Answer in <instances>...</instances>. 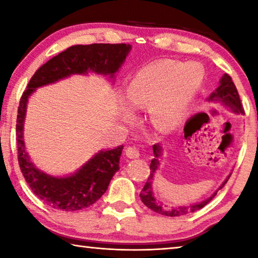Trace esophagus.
<instances>
[{
  "label": "esophagus",
  "instance_id": "34e87169",
  "mask_svg": "<svg viewBox=\"0 0 258 258\" xmlns=\"http://www.w3.org/2000/svg\"><path fill=\"white\" fill-rule=\"evenodd\" d=\"M125 154H126V157H127V158H130V159H137L140 157V151H139L138 148H135V147L126 148Z\"/></svg>",
  "mask_w": 258,
  "mask_h": 258
}]
</instances>
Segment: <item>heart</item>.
<instances>
[{"label":"heart","instance_id":"heart-1","mask_svg":"<svg viewBox=\"0 0 258 258\" xmlns=\"http://www.w3.org/2000/svg\"><path fill=\"white\" fill-rule=\"evenodd\" d=\"M204 68L197 62L182 64L160 61L142 68L127 87L126 100L132 109L149 106L152 124L161 131L172 130L184 120L204 81ZM132 118L128 109L123 119Z\"/></svg>","mask_w":258,"mask_h":258}]
</instances>
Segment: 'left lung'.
Returning a JSON list of instances; mask_svg holds the SVG:
<instances>
[{
	"instance_id": "1",
	"label": "left lung",
	"mask_w": 258,
	"mask_h": 258,
	"mask_svg": "<svg viewBox=\"0 0 258 258\" xmlns=\"http://www.w3.org/2000/svg\"><path fill=\"white\" fill-rule=\"evenodd\" d=\"M206 101L211 103H220L228 109L229 111L234 112L235 115H240V113L242 115L243 113V108L241 101H240L237 87H235L234 83L231 80V77L228 74H223V76H222L220 80V83H218V86L216 87L215 91H213V92L209 94ZM152 150H154V159H152L150 163V176L148 177V181L146 182L145 186H143L141 194H140V198H141L142 203L145 204L148 208H150L151 211H154L156 213L161 214V215L171 217L181 216L189 213H194L196 211H198V209L205 207L214 197H215L217 191L224 186V184L228 182L231 175L230 173L229 175L225 177V180L222 182V184L218 186L208 198L203 200V202L190 205H172V206H168V205H164L156 198L154 186H152V182L155 180L156 173L159 169V160L161 158V156H163L164 148L160 143H157V145H154V147H152Z\"/></svg>"
}]
</instances>
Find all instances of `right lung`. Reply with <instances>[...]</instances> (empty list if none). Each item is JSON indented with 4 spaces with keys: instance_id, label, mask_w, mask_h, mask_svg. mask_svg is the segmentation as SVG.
Returning <instances> with one entry per match:
<instances>
[{
    "instance_id": "obj_1",
    "label": "right lung",
    "mask_w": 258,
    "mask_h": 258,
    "mask_svg": "<svg viewBox=\"0 0 258 258\" xmlns=\"http://www.w3.org/2000/svg\"><path fill=\"white\" fill-rule=\"evenodd\" d=\"M132 50L130 44L73 45L53 56L30 78L20 99L17 117V143L21 173L35 196L47 206L64 212L80 211L93 205L107 191L112 176L119 169L124 146L102 149L67 175H51L36 167L26 149L24 130L28 100L38 87L54 84L74 75L91 73L115 82L116 74Z\"/></svg>"
}]
</instances>
